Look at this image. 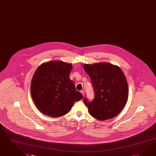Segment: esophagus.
Returning <instances> with one entry per match:
<instances>
[{"label":"esophagus","mask_w":156,"mask_h":156,"mask_svg":"<svg viewBox=\"0 0 156 156\" xmlns=\"http://www.w3.org/2000/svg\"><path fill=\"white\" fill-rule=\"evenodd\" d=\"M80 93H82V94L83 95V96H84V90H82L81 91H80Z\"/></svg>","instance_id":"34e87169"}]
</instances>
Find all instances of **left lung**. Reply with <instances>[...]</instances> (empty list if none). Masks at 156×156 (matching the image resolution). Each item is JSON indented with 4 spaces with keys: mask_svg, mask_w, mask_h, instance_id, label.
<instances>
[{
    "mask_svg": "<svg viewBox=\"0 0 156 156\" xmlns=\"http://www.w3.org/2000/svg\"><path fill=\"white\" fill-rule=\"evenodd\" d=\"M95 93L91 102L83 101L93 118L103 121L115 117L126 105L128 86L126 77L120 67L108 62L84 64Z\"/></svg>",
    "mask_w": 156,
    "mask_h": 156,
    "instance_id": "1",
    "label": "left lung"
}]
</instances>
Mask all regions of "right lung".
<instances>
[{
  "label": "right lung",
  "mask_w": 156,
  "mask_h": 156,
  "mask_svg": "<svg viewBox=\"0 0 156 156\" xmlns=\"http://www.w3.org/2000/svg\"><path fill=\"white\" fill-rule=\"evenodd\" d=\"M73 66L62 61L40 65L34 73L30 93L35 105L42 114L58 118L67 114L83 95L69 78Z\"/></svg>",
  "instance_id": "right-lung-1"
}]
</instances>
